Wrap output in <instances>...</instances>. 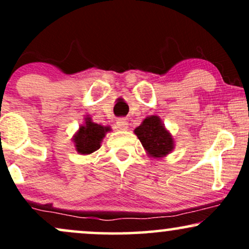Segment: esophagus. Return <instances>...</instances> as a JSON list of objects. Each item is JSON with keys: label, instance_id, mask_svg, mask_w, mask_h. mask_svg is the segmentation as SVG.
Listing matches in <instances>:
<instances>
[{"label": "esophagus", "instance_id": "1", "mask_svg": "<svg viewBox=\"0 0 249 249\" xmlns=\"http://www.w3.org/2000/svg\"><path fill=\"white\" fill-rule=\"evenodd\" d=\"M116 124L117 126H118V128H121V130H127L128 127V123L126 118H118L117 119Z\"/></svg>", "mask_w": 249, "mask_h": 249}]
</instances>
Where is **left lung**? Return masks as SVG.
Segmentation results:
<instances>
[{
    "label": "left lung",
    "instance_id": "8db88e82",
    "mask_svg": "<svg viewBox=\"0 0 249 249\" xmlns=\"http://www.w3.org/2000/svg\"><path fill=\"white\" fill-rule=\"evenodd\" d=\"M142 145L150 156L160 158L172 151L173 139L157 116L147 117L134 130Z\"/></svg>",
    "mask_w": 249,
    "mask_h": 249
}]
</instances>
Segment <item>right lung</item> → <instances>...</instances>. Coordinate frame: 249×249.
Masks as SVG:
<instances>
[{"label":"right lung","instance_id":"obj_1","mask_svg":"<svg viewBox=\"0 0 249 249\" xmlns=\"http://www.w3.org/2000/svg\"><path fill=\"white\" fill-rule=\"evenodd\" d=\"M110 131V128L102 126L91 122L90 118H87L85 125L79 127V131L75 136L76 150L82 154H90L101 147L102 139L104 138L105 132Z\"/></svg>","mask_w":249,"mask_h":249}]
</instances>
